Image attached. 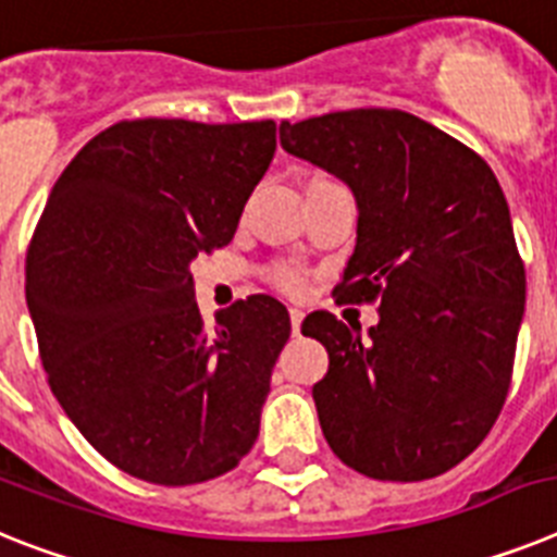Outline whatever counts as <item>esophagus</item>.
Returning <instances> with one entry per match:
<instances>
[{
	"label": "esophagus",
	"mask_w": 557,
	"mask_h": 557,
	"mask_svg": "<svg viewBox=\"0 0 557 557\" xmlns=\"http://www.w3.org/2000/svg\"><path fill=\"white\" fill-rule=\"evenodd\" d=\"M288 313H292V331L299 333V322H302V317H306V313L299 311V308H292Z\"/></svg>",
	"instance_id": "1"
}]
</instances>
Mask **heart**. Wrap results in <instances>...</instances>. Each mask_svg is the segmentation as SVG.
I'll use <instances>...</instances> for the list:
<instances>
[{"mask_svg":"<svg viewBox=\"0 0 557 557\" xmlns=\"http://www.w3.org/2000/svg\"><path fill=\"white\" fill-rule=\"evenodd\" d=\"M311 182H331V178H322V176H313ZM308 182V185H311ZM274 283L280 285V288H285L288 294H302L306 292V283H302V277H299L297 272H292V269H280L277 274H274Z\"/></svg>","mask_w":557,"mask_h":557,"instance_id":"b5f03b06","label":"heart"}]
</instances>
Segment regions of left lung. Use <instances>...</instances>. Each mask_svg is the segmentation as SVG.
<instances>
[{
    "instance_id": "8db88e82",
    "label": "left lung",
    "mask_w": 557,
    "mask_h": 557,
    "mask_svg": "<svg viewBox=\"0 0 557 557\" xmlns=\"http://www.w3.org/2000/svg\"><path fill=\"white\" fill-rule=\"evenodd\" d=\"M280 145L342 178L359 224L338 297L379 299V325L313 311L327 350L313 404L327 446L384 482L446 473L499 418L524 317V263L480 153L400 109L280 123Z\"/></svg>"
}]
</instances>
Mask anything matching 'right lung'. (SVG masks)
<instances>
[{
    "label": "right lung",
    "mask_w": 557,
    "mask_h": 557,
    "mask_svg": "<svg viewBox=\"0 0 557 557\" xmlns=\"http://www.w3.org/2000/svg\"><path fill=\"white\" fill-rule=\"evenodd\" d=\"M274 148V120H123L66 164L33 232L24 294L52 395L137 480H215L258 440L292 319L255 294L207 327L190 263L230 244Z\"/></svg>",
    "instance_id": "add662e5"
}]
</instances>
